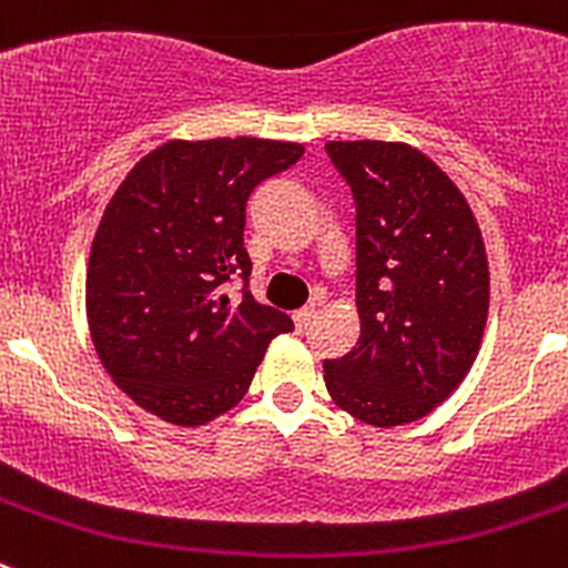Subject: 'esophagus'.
Returning <instances> with one entry per match:
<instances>
[{"instance_id":"obj_1","label":"esophagus","mask_w":568,"mask_h":568,"mask_svg":"<svg viewBox=\"0 0 568 568\" xmlns=\"http://www.w3.org/2000/svg\"><path fill=\"white\" fill-rule=\"evenodd\" d=\"M293 321H295V327H298V329H307L310 324H313V321H315V307L298 310V313L293 315Z\"/></svg>"}]
</instances>
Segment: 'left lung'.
<instances>
[{
  "label": "left lung",
  "mask_w": 568,
  "mask_h": 568,
  "mask_svg": "<svg viewBox=\"0 0 568 568\" xmlns=\"http://www.w3.org/2000/svg\"><path fill=\"white\" fill-rule=\"evenodd\" d=\"M355 199L358 344L327 393L369 426L420 420L460 386L489 315V261L464 193L404 142H327Z\"/></svg>",
  "instance_id": "left-lung-1"
}]
</instances>
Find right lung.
<instances>
[{
  "mask_svg": "<svg viewBox=\"0 0 568 568\" xmlns=\"http://www.w3.org/2000/svg\"><path fill=\"white\" fill-rule=\"evenodd\" d=\"M304 155L273 139H173L135 162L90 247L84 307L110 378L173 426H204L250 389L270 341L293 329L247 284V199Z\"/></svg>",
  "mask_w": 568,
  "mask_h": 568,
  "instance_id": "obj_1",
  "label": "right lung"
}]
</instances>
